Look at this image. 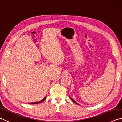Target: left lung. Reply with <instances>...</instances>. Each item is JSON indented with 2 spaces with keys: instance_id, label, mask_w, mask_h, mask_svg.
Returning <instances> with one entry per match:
<instances>
[{
  "instance_id": "obj_1",
  "label": "left lung",
  "mask_w": 122,
  "mask_h": 122,
  "mask_svg": "<svg viewBox=\"0 0 122 122\" xmlns=\"http://www.w3.org/2000/svg\"><path fill=\"white\" fill-rule=\"evenodd\" d=\"M70 98H71V100H72V101H73V102H74V103H76V104H78V103H76V102H75V101H74V100H73V99H72V98H71V97H70Z\"/></svg>"
}]
</instances>
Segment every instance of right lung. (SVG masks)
Returning <instances> with one entry per match:
<instances>
[{
  "label": "right lung",
  "mask_w": 122,
  "mask_h": 122,
  "mask_svg": "<svg viewBox=\"0 0 122 122\" xmlns=\"http://www.w3.org/2000/svg\"><path fill=\"white\" fill-rule=\"evenodd\" d=\"M46 96L44 98L42 99V100H41V101L37 102H34V103H29V104H38V103H41V102H43L45 100V98H46Z\"/></svg>",
  "instance_id": "add662e5"
}]
</instances>
